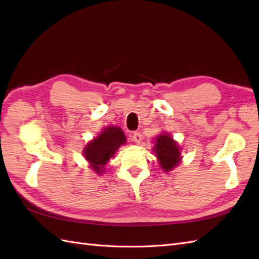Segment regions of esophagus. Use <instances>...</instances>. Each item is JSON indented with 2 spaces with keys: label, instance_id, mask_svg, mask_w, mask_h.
Here are the masks:
<instances>
[{
  "label": "esophagus",
  "instance_id": "34e87169",
  "mask_svg": "<svg viewBox=\"0 0 259 259\" xmlns=\"http://www.w3.org/2000/svg\"><path fill=\"white\" fill-rule=\"evenodd\" d=\"M133 139H134V141L136 142L137 145H140V142H141V140H142V136H141V134H139V133H135V134H134V137H133Z\"/></svg>",
  "mask_w": 259,
  "mask_h": 259
}]
</instances>
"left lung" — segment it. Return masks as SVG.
I'll return each instance as SVG.
<instances>
[{"instance_id": "1", "label": "left lung", "mask_w": 259, "mask_h": 259, "mask_svg": "<svg viewBox=\"0 0 259 259\" xmlns=\"http://www.w3.org/2000/svg\"><path fill=\"white\" fill-rule=\"evenodd\" d=\"M156 145L153 147V152L156 153L158 162L163 171H171L178 166L181 160L180 148L172 137L168 134L159 135L156 138Z\"/></svg>"}]
</instances>
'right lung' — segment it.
<instances>
[{
	"mask_svg": "<svg viewBox=\"0 0 259 259\" xmlns=\"http://www.w3.org/2000/svg\"><path fill=\"white\" fill-rule=\"evenodd\" d=\"M125 136L118 126H107L99 134L97 138L91 140L83 150L85 160L96 174H102L104 166L121 145L125 144Z\"/></svg>",
	"mask_w": 259,
	"mask_h": 259,
	"instance_id": "obj_1",
	"label": "right lung"
}]
</instances>
